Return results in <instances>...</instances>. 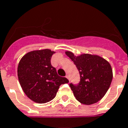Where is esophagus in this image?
Here are the masks:
<instances>
[{
    "mask_svg": "<svg viewBox=\"0 0 128 128\" xmlns=\"http://www.w3.org/2000/svg\"><path fill=\"white\" fill-rule=\"evenodd\" d=\"M66 78H68V79L69 80V76H68V75H66Z\"/></svg>",
    "mask_w": 128,
    "mask_h": 128,
    "instance_id": "34e87169",
    "label": "esophagus"
}]
</instances>
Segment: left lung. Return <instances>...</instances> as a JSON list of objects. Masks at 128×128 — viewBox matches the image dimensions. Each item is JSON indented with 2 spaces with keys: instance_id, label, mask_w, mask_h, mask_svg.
Returning a JSON list of instances; mask_svg holds the SVG:
<instances>
[{
  "instance_id": "obj_1",
  "label": "left lung",
  "mask_w": 128,
  "mask_h": 128,
  "mask_svg": "<svg viewBox=\"0 0 128 128\" xmlns=\"http://www.w3.org/2000/svg\"><path fill=\"white\" fill-rule=\"evenodd\" d=\"M65 53L76 65L80 76L77 85L70 84L76 99L84 105L100 101L109 89L113 78L110 63L97 55L84 54L76 56L71 52Z\"/></svg>"
}]
</instances>
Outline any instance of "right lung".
<instances>
[{"mask_svg": "<svg viewBox=\"0 0 128 128\" xmlns=\"http://www.w3.org/2000/svg\"><path fill=\"white\" fill-rule=\"evenodd\" d=\"M54 53L49 49L34 50L23 56L18 63L19 83L25 94L36 103L52 101L60 86L69 82L65 77L58 76L52 66L51 58Z\"/></svg>", "mask_w": 128, "mask_h": 128, "instance_id": "add662e5", "label": "right lung"}]
</instances>
